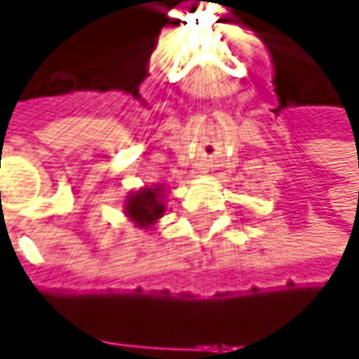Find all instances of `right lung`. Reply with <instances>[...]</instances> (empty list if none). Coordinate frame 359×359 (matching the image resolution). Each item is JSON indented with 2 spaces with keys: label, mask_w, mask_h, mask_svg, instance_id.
<instances>
[{
  "label": "right lung",
  "mask_w": 359,
  "mask_h": 359,
  "mask_svg": "<svg viewBox=\"0 0 359 359\" xmlns=\"http://www.w3.org/2000/svg\"><path fill=\"white\" fill-rule=\"evenodd\" d=\"M125 206H127V215L137 226L148 228L165 211V206L161 202V187H153V189L148 187V189H140V191L131 194Z\"/></svg>",
  "instance_id": "right-lung-1"
}]
</instances>
